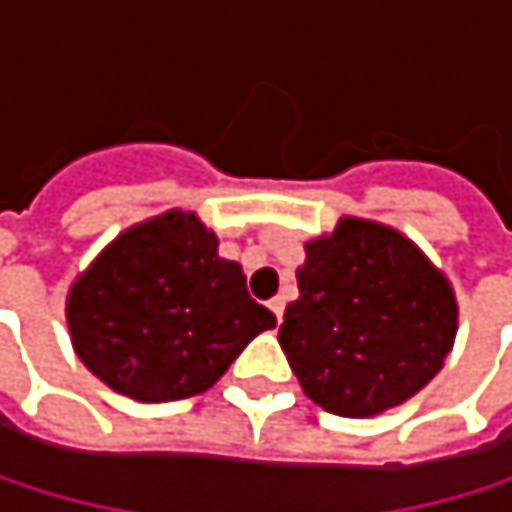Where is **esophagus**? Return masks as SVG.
Listing matches in <instances>:
<instances>
[{"instance_id": "esophagus-1", "label": "esophagus", "mask_w": 512, "mask_h": 512, "mask_svg": "<svg viewBox=\"0 0 512 512\" xmlns=\"http://www.w3.org/2000/svg\"><path fill=\"white\" fill-rule=\"evenodd\" d=\"M270 310H273V316H276V322H282V313H285V301H282V298H276V301H270Z\"/></svg>"}]
</instances>
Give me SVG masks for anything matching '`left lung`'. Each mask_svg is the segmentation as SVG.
Here are the masks:
<instances>
[{
  "label": "left lung",
  "instance_id": "1",
  "mask_svg": "<svg viewBox=\"0 0 512 512\" xmlns=\"http://www.w3.org/2000/svg\"><path fill=\"white\" fill-rule=\"evenodd\" d=\"M279 347L304 393L331 415L368 418L442 368L458 331L445 276L402 233L344 218L307 245Z\"/></svg>",
  "mask_w": 512,
  "mask_h": 512
}]
</instances>
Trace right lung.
Here are the masks:
<instances>
[{
	"instance_id": "add662e5",
	"label": "right lung",
	"mask_w": 512,
	"mask_h": 512,
	"mask_svg": "<svg viewBox=\"0 0 512 512\" xmlns=\"http://www.w3.org/2000/svg\"><path fill=\"white\" fill-rule=\"evenodd\" d=\"M73 347L122 396L205 393L276 316L251 301L242 267L218 258L196 214L168 211L122 233L67 298Z\"/></svg>"
}]
</instances>
